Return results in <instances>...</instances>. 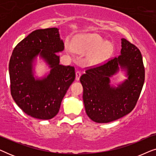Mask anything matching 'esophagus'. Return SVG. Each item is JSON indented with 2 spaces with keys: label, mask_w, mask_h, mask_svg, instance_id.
<instances>
[{
  "label": "esophagus",
  "mask_w": 156,
  "mask_h": 156,
  "mask_svg": "<svg viewBox=\"0 0 156 156\" xmlns=\"http://www.w3.org/2000/svg\"><path fill=\"white\" fill-rule=\"evenodd\" d=\"M82 73H81L80 71H76V80H80V76Z\"/></svg>",
  "instance_id": "obj_1"
}]
</instances>
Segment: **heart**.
I'll return each instance as SVG.
<instances>
[{"instance_id":"b5f03b06","label":"heart","mask_w":156,"mask_h":156,"mask_svg":"<svg viewBox=\"0 0 156 156\" xmlns=\"http://www.w3.org/2000/svg\"><path fill=\"white\" fill-rule=\"evenodd\" d=\"M79 52H89L93 50L88 56V61L91 64L101 62L111 56L114 47L111 42H106L97 35H91L82 40L76 47Z\"/></svg>"}]
</instances>
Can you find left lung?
Instances as JSON below:
<instances>
[{
	"label": "left lung",
	"mask_w": 156,
	"mask_h": 156,
	"mask_svg": "<svg viewBox=\"0 0 156 156\" xmlns=\"http://www.w3.org/2000/svg\"><path fill=\"white\" fill-rule=\"evenodd\" d=\"M121 55L105 62L87 67L80 77L87 114L97 123H108L121 118L133 109L145 80V68L139 49L121 39ZM127 69L128 80L118 87L110 86L109 77L119 66Z\"/></svg>",
	"instance_id": "8db88e82"
}]
</instances>
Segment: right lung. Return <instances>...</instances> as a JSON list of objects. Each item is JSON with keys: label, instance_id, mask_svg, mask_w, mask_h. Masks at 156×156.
I'll return each instance as SVG.
<instances>
[{"label": "right lung", "instance_id": "1", "mask_svg": "<svg viewBox=\"0 0 156 156\" xmlns=\"http://www.w3.org/2000/svg\"><path fill=\"white\" fill-rule=\"evenodd\" d=\"M64 50L57 27L32 32L16 46L9 62L10 93L20 109L33 118L48 120L59 112L61 102L75 79L73 66L59 65ZM40 54L52 70L42 80L32 75L34 59Z\"/></svg>", "mask_w": 156, "mask_h": 156}]
</instances>
